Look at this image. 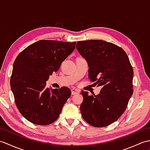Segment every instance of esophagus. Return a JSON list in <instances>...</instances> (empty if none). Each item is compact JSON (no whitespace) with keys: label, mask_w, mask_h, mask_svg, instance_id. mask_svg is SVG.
Wrapping results in <instances>:
<instances>
[{"label":"esophagus","mask_w":150,"mask_h":150,"mask_svg":"<svg viewBox=\"0 0 150 150\" xmlns=\"http://www.w3.org/2000/svg\"><path fill=\"white\" fill-rule=\"evenodd\" d=\"M71 95H75V94H78V93H79V91L78 89H75V88H73L71 90Z\"/></svg>","instance_id":"1"}]
</instances>
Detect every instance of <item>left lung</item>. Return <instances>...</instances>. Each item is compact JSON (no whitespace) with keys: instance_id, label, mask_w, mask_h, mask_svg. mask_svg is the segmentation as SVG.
Segmentation results:
<instances>
[{"instance_id":"left-lung-1","label":"left lung","mask_w":150,"mask_h":150,"mask_svg":"<svg viewBox=\"0 0 150 150\" xmlns=\"http://www.w3.org/2000/svg\"><path fill=\"white\" fill-rule=\"evenodd\" d=\"M76 43V49L88 63L90 81L102 88L97 95L81 92L82 117L93 127L108 126L127 109L134 91L133 68L126 52L114 43L99 40Z\"/></svg>"}]
</instances>
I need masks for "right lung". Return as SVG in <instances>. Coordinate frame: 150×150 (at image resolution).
I'll list each match as a JSON object with an SVG mask.
<instances>
[{
  "instance_id": "right-lung-1",
  "label": "right lung",
  "mask_w": 150,
  "mask_h": 150,
  "mask_svg": "<svg viewBox=\"0 0 150 150\" xmlns=\"http://www.w3.org/2000/svg\"><path fill=\"white\" fill-rule=\"evenodd\" d=\"M76 42L40 40L16 57L11 76V91L21 114L38 125L52 123L70 97L67 87L50 89L46 81L75 50Z\"/></svg>"
}]
</instances>
